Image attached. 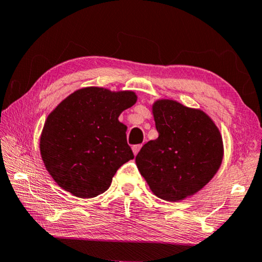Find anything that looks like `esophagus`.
Here are the masks:
<instances>
[{"label": "esophagus", "instance_id": "obj_1", "mask_svg": "<svg viewBox=\"0 0 262 262\" xmlns=\"http://www.w3.org/2000/svg\"><path fill=\"white\" fill-rule=\"evenodd\" d=\"M142 148V145L141 144H137V145H134V147H133L132 148V150H133V154H134L135 155V156H136V155L137 154H139V151H140V149Z\"/></svg>", "mask_w": 262, "mask_h": 262}]
</instances>
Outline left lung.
Segmentation results:
<instances>
[{
  "mask_svg": "<svg viewBox=\"0 0 262 262\" xmlns=\"http://www.w3.org/2000/svg\"><path fill=\"white\" fill-rule=\"evenodd\" d=\"M152 115L159 135L137 154V168L156 196L185 200L219 171L224 154L220 129L203 111L172 99L155 101Z\"/></svg>",
  "mask_w": 262,
  "mask_h": 262,
  "instance_id": "1",
  "label": "left lung"
}]
</instances>
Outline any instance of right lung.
I'll return each mask as SVG.
<instances>
[{
	"label": "right lung",
	"mask_w": 262,
	"mask_h": 262,
	"mask_svg": "<svg viewBox=\"0 0 262 262\" xmlns=\"http://www.w3.org/2000/svg\"><path fill=\"white\" fill-rule=\"evenodd\" d=\"M137 101L134 91L86 86L48 114L39 148L48 173L82 199L103 194L118 168L134 158L119 115Z\"/></svg>",
	"instance_id": "obj_1"
}]
</instances>
